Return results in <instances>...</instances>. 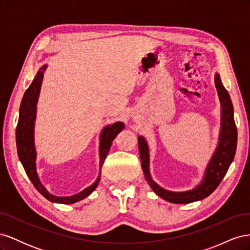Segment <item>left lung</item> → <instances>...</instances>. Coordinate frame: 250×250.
<instances>
[{
	"mask_svg": "<svg viewBox=\"0 0 250 250\" xmlns=\"http://www.w3.org/2000/svg\"><path fill=\"white\" fill-rule=\"evenodd\" d=\"M215 85L221 103V129L219 135L218 146L215 153L204 173V178L193 190L186 192H171L163 188L152 180L149 172V149L146 140L143 137L138 138L139 150L141 156L142 169L145 174L147 183L156 195L172 203H191L207 198L220 185L228 172L230 164L236 154L237 149V127L233 119V107L228 90L223 86L220 75H215Z\"/></svg>",
	"mask_w": 250,
	"mask_h": 250,
	"instance_id": "1",
	"label": "left lung"
}]
</instances>
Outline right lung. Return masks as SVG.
<instances>
[{
    "label": "right lung",
    "instance_id": "obj_1",
    "mask_svg": "<svg viewBox=\"0 0 250 250\" xmlns=\"http://www.w3.org/2000/svg\"><path fill=\"white\" fill-rule=\"evenodd\" d=\"M47 65H43L41 67V70L37 72L36 77L33 79L32 83L30 84L28 89L25 92L24 97L21 103L20 107V117L19 122L17 126V148H18V154L19 158L24 167L29 179L35 187V188L39 191L44 198H47L51 202L56 203H63V204H71L77 201L84 199L85 197L92 193L99 184L100 175L98 176L95 183L84 188L80 193L69 196V197H58L50 194L47 188H44L39 175L36 172V151L34 146V122L36 117V104L39 100V96L41 92V86L43 78V73L46 70ZM124 124L122 122L113 123L112 125H107L104 128L100 135V170L102 168V165L106 158L112 141L116 139L119 132L123 130Z\"/></svg>",
    "mask_w": 250,
    "mask_h": 250
}]
</instances>
